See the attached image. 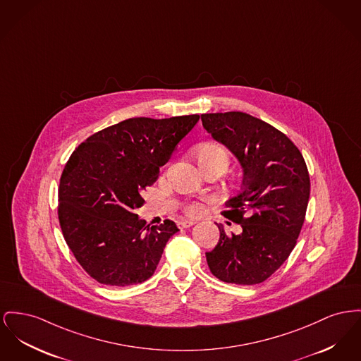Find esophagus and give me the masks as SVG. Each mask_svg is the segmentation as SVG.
I'll return each mask as SVG.
<instances>
[{
	"label": "esophagus",
	"instance_id": "1",
	"mask_svg": "<svg viewBox=\"0 0 361 361\" xmlns=\"http://www.w3.org/2000/svg\"><path fill=\"white\" fill-rule=\"evenodd\" d=\"M177 225H178V228H181V229H187V228H191L192 225H195V221L184 219V221H180Z\"/></svg>",
	"mask_w": 361,
	"mask_h": 361
}]
</instances>
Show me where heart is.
I'll return each instance as SVG.
<instances>
[{"label": "heart", "mask_w": 361, "mask_h": 361, "mask_svg": "<svg viewBox=\"0 0 361 361\" xmlns=\"http://www.w3.org/2000/svg\"><path fill=\"white\" fill-rule=\"evenodd\" d=\"M195 158L202 169L212 164H215V162H219V164L228 166V161H229L228 152L216 145H203V146L197 147V149L195 151ZM200 212H202V206L197 203H191L187 207V212L191 215H196Z\"/></svg>", "instance_id": "heart-1"}]
</instances>
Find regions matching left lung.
<instances>
[{"label":"left lung","instance_id":"1","mask_svg":"<svg viewBox=\"0 0 361 361\" xmlns=\"http://www.w3.org/2000/svg\"><path fill=\"white\" fill-rule=\"evenodd\" d=\"M203 128L234 155L243 170L241 191L221 212L241 225L206 252L212 276L235 285L266 281L296 245L310 199V176L292 140L270 124L241 111L202 114Z\"/></svg>","mask_w":361,"mask_h":361}]
</instances>
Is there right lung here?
Masks as SVG:
<instances>
[{
    "label": "right lung",
    "mask_w": 361,
    "mask_h": 361,
    "mask_svg": "<svg viewBox=\"0 0 361 361\" xmlns=\"http://www.w3.org/2000/svg\"><path fill=\"white\" fill-rule=\"evenodd\" d=\"M197 114L128 118L105 128L73 151L59 187V219L80 266L99 283L128 286L154 274L178 228L166 219L145 228L136 214Z\"/></svg>",
    "instance_id": "right-lung-1"
}]
</instances>
